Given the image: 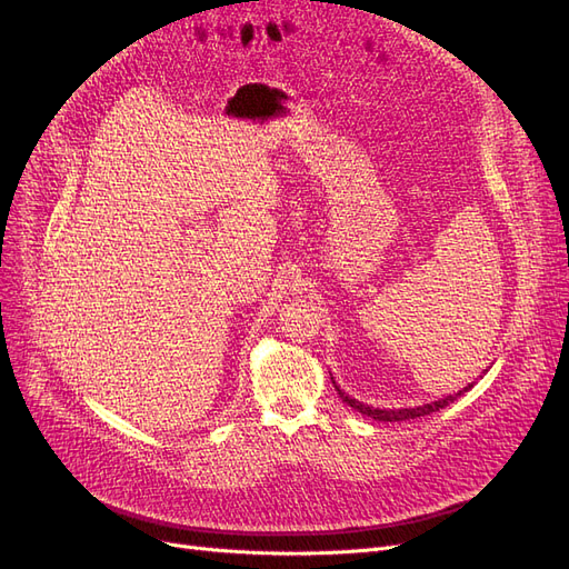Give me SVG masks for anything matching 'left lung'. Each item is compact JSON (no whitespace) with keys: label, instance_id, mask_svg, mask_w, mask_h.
Returning <instances> with one entry per match:
<instances>
[{"label":"left lung","instance_id":"obj_1","mask_svg":"<svg viewBox=\"0 0 569 569\" xmlns=\"http://www.w3.org/2000/svg\"><path fill=\"white\" fill-rule=\"evenodd\" d=\"M465 389H470V387H465ZM462 389V391H465ZM462 391H458V393H453V396H446V399H441V401H435V403H425V406H418V408H399V410H380V408H372V406H366V403H360V401H356V399H351V396H347L343 393L339 387H337V393H339V399L347 403V406H351L353 410H358V412H363V416H368V418H372V420H382V422H401V420H416V418H425V416H429V412H437V410H441V408H446L449 403H453L458 396L462 393Z\"/></svg>","mask_w":569,"mask_h":569}]
</instances>
